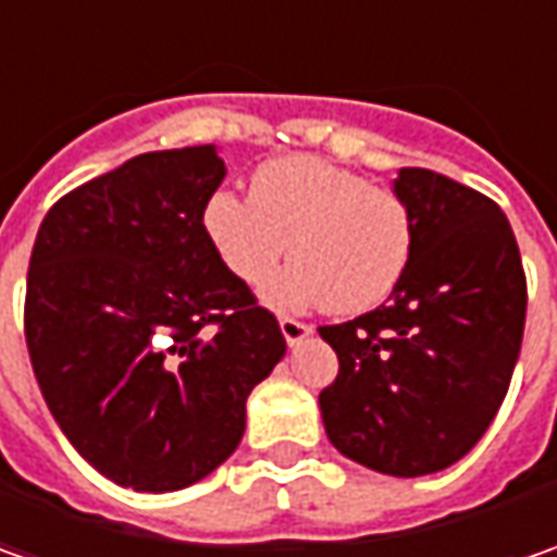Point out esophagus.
<instances>
[{"mask_svg": "<svg viewBox=\"0 0 557 557\" xmlns=\"http://www.w3.org/2000/svg\"><path fill=\"white\" fill-rule=\"evenodd\" d=\"M278 325H282V334H285V341H288L290 347H297L304 337H310V325L307 322H300V319H290V315H282L278 319Z\"/></svg>", "mask_w": 557, "mask_h": 557, "instance_id": "34e87169", "label": "esophagus"}]
</instances>
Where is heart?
<instances>
[{"label":"heart","instance_id":"obj_1","mask_svg":"<svg viewBox=\"0 0 557 557\" xmlns=\"http://www.w3.org/2000/svg\"><path fill=\"white\" fill-rule=\"evenodd\" d=\"M201 223L225 272L247 288H260L290 245L294 267L267 290L278 307L372 310L394 294L412 260V213L399 195L310 154L263 163L250 198L213 191Z\"/></svg>","mask_w":557,"mask_h":557}]
</instances>
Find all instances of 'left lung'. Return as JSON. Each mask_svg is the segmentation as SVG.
<instances>
[{
    "label": "left lung",
    "instance_id": "obj_1",
    "mask_svg": "<svg viewBox=\"0 0 557 557\" xmlns=\"http://www.w3.org/2000/svg\"><path fill=\"white\" fill-rule=\"evenodd\" d=\"M412 260L387 304L319 334L337 377L319 394L337 453L421 478L471 453L503 406L521 354L527 278L515 232L486 195L403 166Z\"/></svg>",
    "mask_w": 557,
    "mask_h": 557
}]
</instances>
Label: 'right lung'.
<instances>
[{
  "mask_svg": "<svg viewBox=\"0 0 557 557\" xmlns=\"http://www.w3.org/2000/svg\"><path fill=\"white\" fill-rule=\"evenodd\" d=\"M213 145L148 151L64 195L36 232L24 334L46 406L108 481L170 493L242 443L250 391L285 356L203 235Z\"/></svg>",
  "mask_w": 557,
  "mask_h": 557,
  "instance_id": "obj_1",
  "label": "right lung"
}]
</instances>
